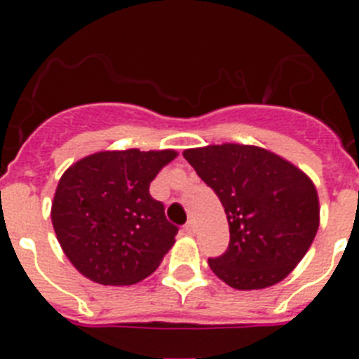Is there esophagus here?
<instances>
[{"mask_svg":"<svg viewBox=\"0 0 359 359\" xmlns=\"http://www.w3.org/2000/svg\"><path fill=\"white\" fill-rule=\"evenodd\" d=\"M183 230H185V233H189V236H194V233H196V223H194V221L190 219L189 223L183 226Z\"/></svg>","mask_w":359,"mask_h":359,"instance_id":"obj_1","label":"esophagus"}]
</instances>
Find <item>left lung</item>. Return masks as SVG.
<instances>
[{"label":"left lung","instance_id":"left-lung-1","mask_svg":"<svg viewBox=\"0 0 359 359\" xmlns=\"http://www.w3.org/2000/svg\"><path fill=\"white\" fill-rule=\"evenodd\" d=\"M223 203L230 244L208 266L241 291L273 286L302 261L320 224L318 194L284 158L255 145L223 144L183 152Z\"/></svg>","mask_w":359,"mask_h":359}]
</instances>
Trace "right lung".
Masks as SVG:
<instances>
[{"mask_svg": "<svg viewBox=\"0 0 359 359\" xmlns=\"http://www.w3.org/2000/svg\"><path fill=\"white\" fill-rule=\"evenodd\" d=\"M176 151H100L73 163L52 203L62 252L84 277L104 286H131L160 266L177 226L149 185Z\"/></svg>", "mask_w": 359, "mask_h": 359, "instance_id": "add662e5", "label": "right lung"}]
</instances>
